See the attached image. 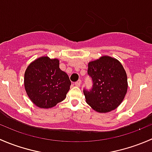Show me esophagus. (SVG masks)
<instances>
[{
    "label": "esophagus",
    "instance_id": "esophagus-1",
    "mask_svg": "<svg viewBox=\"0 0 152 152\" xmlns=\"http://www.w3.org/2000/svg\"><path fill=\"white\" fill-rule=\"evenodd\" d=\"M81 85H82V81L81 80H78L77 82H75V85H76V87H80Z\"/></svg>",
    "mask_w": 152,
    "mask_h": 152
}]
</instances>
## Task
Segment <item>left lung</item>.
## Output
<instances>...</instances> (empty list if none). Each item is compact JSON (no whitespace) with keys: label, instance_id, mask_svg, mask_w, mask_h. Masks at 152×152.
I'll return each instance as SVG.
<instances>
[{"label":"left lung","instance_id":"1","mask_svg":"<svg viewBox=\"0 0 152 152\" xmlns=\"http://www.w3.org/2000/svg\"><path fill=\"white\" fill-rule=\"evenodd\" d=\"M87 73L93 82L90 91L84 90L87 104L100 113L115 110L128 89L126 73L122 64L115 58L102 56L89 62Z\"/></svg>","mask_w":152,"mask_h":152}]
</instances>
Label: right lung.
Masks as SVG:
<instances>
[{
    "label": "right lung",
    "instance_id": "add662e5",
    "mask_svg": "<svg viewBox=\"0 0 152 152\" xmlns=\"http://www.w3.org/2000/svg\"><path fill=\"white\" fill-rule=\"evenodd\" d=\"M71 85L59 60L43 56L31 62L24 74V87L32 103L42 109L54 107L66 98Z\"/></svg>",
    "mask_w": 152,
    "mask_h": 152
}]
</instances>
